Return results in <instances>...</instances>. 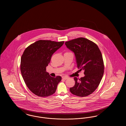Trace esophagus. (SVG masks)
I'll list each match as a JSON object with an SVG mask.
<instances>
[{
    "mask_svg": "<svg viewBox=\"0 0 126 126\" xmlns=\"http://www.w3.org/2000/svg\"><path fill=\"white\" fill-rule=\"evenodd\" d=\"M62 78H63V79H64V80H66V79H67L68 78V77H66V76H63V77H62Z\"/></svg>",
    "mask_w": 126,
    "mask_h": 126,
    "instance_id": "esophagus-1",
    "label": "esophagus"
}]
</instances>
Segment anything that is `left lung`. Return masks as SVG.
Masks as SVG:
<instances>
[{
  "label": "left lung",
  "mask_w": 126,
  "mask_h": 126,
  "mask_svg": "<svg viewBox=\"0 0 126 126\" xmlns=\"http://www.w3.org/2000/svg\"><path fill=\"white\" fill-rule=\"evenodd\" d=\"M65 45L74 53L77 66L80 71H84L85 75L79 80L74 78L75 84L70 88V91L77 96H88L96 90L103 75L101 52L95 43L84 38L66 42Z\"/></svg>",
  "instance_id": "1"
}]
</instances>
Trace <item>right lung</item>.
I'll return each instance as SVG.
<instances>
[{
    "instance_id": "right-lung-1",
    "label": "right lung",
    "mask_w": 126,
    "mask_h": 126,
    "mask_svg": "<svg viewBox=\"0 0 126 126\" xmlns=\"http://www.w3.org/2000/svg\"><path fill=\"white\" fill-rule=\"evenodd\" d=\"M64 42L39 40L26 48L21 59V71L29 90L37 96L47 97L56 91L61 77L53 78L46 71L52 55Z\"/></svg>"
}]
</instances>
